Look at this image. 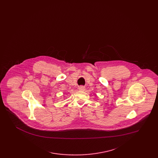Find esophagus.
<instances>
[{
	"mask_svg": "<svg viewBox=\"0 0 158 158\" xmlns=\"http://www.w3.org/2000/svg\"><path fill=\"white\" fill-rule=\"evenodd\" d=\"M79 89L80 90H85V86H80L79 87Z\"/></svg>",
	"mask_w": 158,
	"mask_h": 158,
	"instance_id": "esophagus-1",
	"label": "esophagus"
}]
</instances>
